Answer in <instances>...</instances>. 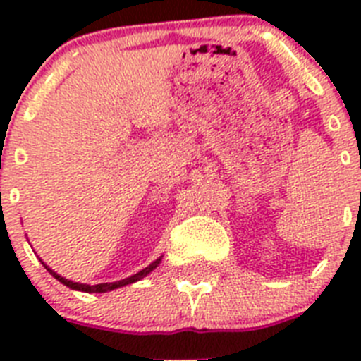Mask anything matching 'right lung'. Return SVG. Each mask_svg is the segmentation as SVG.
<instances>
[{
	"label": "right lung",
	"mask_w": 361,
	"mask_h": 361,
	"mask_svg": "<svg viewBox=\"0 0 361 361\" xmlns=\"http://www.w3.org/2000/svg\"><path fill=\"white\" fill-rule=\"evenodd\" d=\"M159 264H161V258H157V260H155V262H152V264H149L148 267H145V269L139 271V273H135V275L128 276V279L119 280V282L97 283V286H88V283L72 282V280H66V279H63L61 275H57L56 271L50 269V267L47 266V264H44V262H43V266L47 267V271H49V273H50V275L54 276V279H57V280H59V282H61V283H65L66 288L75 289V291H85V293H106V291H111V289H119V288H123V286H128V283H133V282H137V280L145 279V276L148 275V273H152V271L155 269V267H157Z\"/></svg>",
	"instance_id": "add662e5"
}]
</instances>
